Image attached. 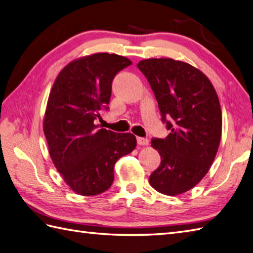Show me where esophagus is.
Here are the masks:
<instances>
[{"label": "esophagus", "instance_id": "1", "mask_svg": "<svg viewBox=\"0 0 253 253\" xmlns=\"http://www.w3.org/2000/svg\"><path fill=\"white\" fill-rule=\"evenodd\" d=\"M137 142L139 146H148L149 144V140L147 138H141V137H138L137 138Z\"/></svg>", "mask_w": 253, "mask_h": 253}]
</instances>
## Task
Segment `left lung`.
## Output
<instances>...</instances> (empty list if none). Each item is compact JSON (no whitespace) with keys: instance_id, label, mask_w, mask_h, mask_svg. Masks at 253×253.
Wrapping results in <instances>:
<instances>
[{"instance_id":"1","label":"left lung","mask_w":253,"mask_h":253,"mask_svg":"<svg viewBox=\"0 0 253 253\" xmlns=\"http://www.w3.org/2000/svg\"><path fill=\"white\" fill-rule=\"evenodd\" d=\"M137 67L151 85L170 130L165 139H152L161 164L149 182L163 195H180L201 181L215 159L222 136L218 96L206 75L186 62L149 58Z\"/></svg>"}]
</instances>
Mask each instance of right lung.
Masks as SVG:
<instances>
[{
  "label": "right lung",
  "mask_w": 253,
  "mask_h": 253,
  "mask_svg": "<svg viewBox=\"0 0 253 253\" xmlns=\"http://www.w3.org/2000/svg\"><path fill=\"white\" fill-rule=\"evenodd\" d=\"M130 64L125 56L95 53L67 64L53 84L43 131L53 164L80 196L109 189L116 161L137 146L132 133H116L95 125L101 111L107 110L115 75Z\"/></svg>",
  "instance_id": "add662e5"
}]
</instances>
